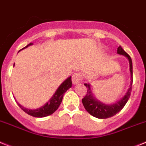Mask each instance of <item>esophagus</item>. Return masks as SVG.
I'll use <instances>...</instances> for the list:
<instances>
[{
    "instance_id": "esophagus-1",
    "label": "esophagus",
    "mask_w": 146,
    "mask_h": 146,
    "mask_svg": "<svg viewBox=\"0 0 146 146\" xmlns=\"http://www.w3.org/2000/svg\"><path fill=\"white\" fill-rule=\"evenodd\" d=\"M72 82L74 84H77L80 83L83 80V74L80 72H75L72 75Z\"/></svg>"
}]
</instances>
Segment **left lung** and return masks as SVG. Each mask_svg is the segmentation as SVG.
I'll return each instance as SVG.
<instances>
[{"mask_svg":"<svg viewBox=\"0 0 146 146\" xmlns=\"http://www.w3.org/2000/svg\"><path fill=\"white\" fill-rule=\"evenodd\" d=\"M117 53L119 54L125 55L127 57L130 63V71H131V86L127 90V93L125 94L123 98H121L117 103L111 104V105H106L101 102H98L97 100L93 97L92 92L91 91L90 85L89 84H84L87 89V92L86 96L82 99V103L84 104V107L86 110V111L98 119H108L112 117L118 113L122 108L125 107L126 103L129 99L132 90V84H133V66H132V60L129 54L125 52L123 48L121 46H119L117 48Z\"/></svg>","mask_w":146,"mask_h":146,"instance_id":"1","label":"left lung"}]
</instances>
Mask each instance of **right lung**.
Returning a JSON list of instances; mask_svg holds the SVG:
<instances>
[{"label":"right lung","instance_id":"add662e5","mask_svg":"<svg viewBox=\"0 0 146 146\" xmlns=\"http://www.w3.org/2000/svg\"><path fill=\"white\" fill-rule=\"evenodd\" d=\"M32 43H30L29 44H27V46L25 47L24 48L28 47L29 45H31ZM72 78H68V79H66L63 83H62L61 85L60 86V87L57 89V90L56 91L55 94H54L53 97L50 98L48 101V102L47 104H45L44 106H42V108H38V109L36 110H30L27 109V108H23L22 106L20 105L19 104V106L20 107V108H21L23 111H25L26 113H27L28 115H31L32 116H34V117H45V116H48V115H50L51 114H53L54 112L56 111V110L58 109L59 106L60 105V104L62 102V98H63V95H64L65 92L67 91V90L71 88L72 86Z\"/></svg>","mask_w":146,"mask_h":146}]
</instances>
